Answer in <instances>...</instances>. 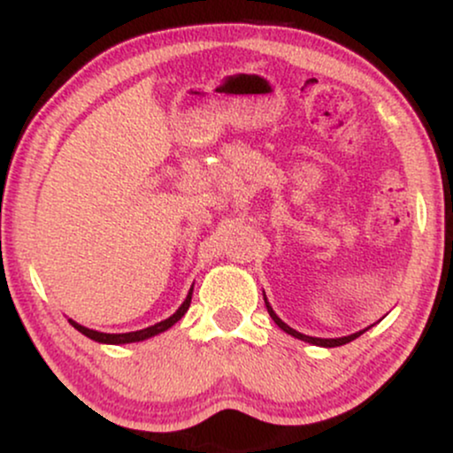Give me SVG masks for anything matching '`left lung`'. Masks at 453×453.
I'll list each match as a JSON object with an SVG mask.
<instances>
[{
    "mask_svg": "<svg viewBox=\"0 0 453 453\" xmlns=\"http://www.w3.org/2000/svg\"><path fill=\"white\" fill-rule=\"evenodd\" d=\"M264 300H266V296H264ZM266 309H268L270 317H273V319H274V324H277V326L280 327V330L288 332V334H292L294 339H300V341H304V342H311V345H319V347H341V345H345V342H351L353 339H357V336L366 332V330L356 332V334L342 336V339H317V336H306V334H303V332H298V330H294V327H289L288 324H285V321H280L279 315L273 311V306L268 304V300H266Z\"/></svg>",
    "mask_w": 453,
    "mask_h": 453,
    "instance_id": "obj_1",
    "label": "left lung"
}]
</instances>
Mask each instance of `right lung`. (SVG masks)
Returning a JSON list of instances; mask_svg holds the SVG:
<instances>
[{
    "label": "right lung",
    "instance_id": "right-lung-1",
    "mask_svg": "<svg viewBox=\"0 0 453 453\" xmlns=\"http://www.w3.org/2000/svg\"><path fill=\"white\" fill-rule=\"evenodd\" d=\"M191 294H194V288L189 289V294H187L185 303L179 306V311H176L174 315H170L168 319L159 321V324H155V326H149V327H144V330H136V332H126V334H106V332L89 330V327H85V326L76 324V321H72V319H70V324L74 326L78 332H82V334H85V336H89L91 341H96V342H106V345H126V342H138V341H147V339H150V336H155V334H159V332H165V330H168V327H173V326L176 324V321H179L180 317H183V315L187 313V309H189V304H191Z\"/></svg>",
    "mask_w": 453,
    "mask_h": 453
}]
</instances>
